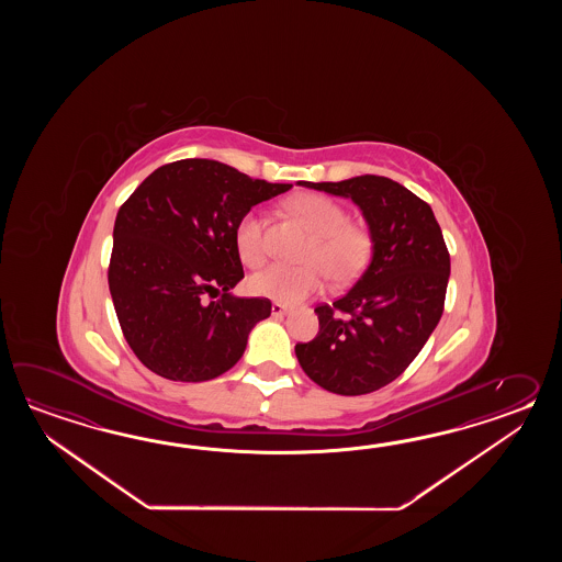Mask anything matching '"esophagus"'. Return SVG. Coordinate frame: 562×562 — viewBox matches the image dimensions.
Here are the masks:
<instances>
[{
    "mask_svg": "<svg viewBox=\"0 0 562 562\" xmlns=\"http://www.w3.org/2000/svg\"><path fill=\"white\" fill-rule=\"evenodd\" d=\"M271 313H273V317H283V315L289 313V307L283 305V303H273V305H271Z\"/></svg>",
    "mask_w": 562,
    "mask_h": 562,
    "instance_id": "34e87169",
    "label": "esophagus"
}]
</instances>
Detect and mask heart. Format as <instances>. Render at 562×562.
<instances>
[{
  "label": "heart",
  "mask_w": 562,
  "mask_h": 562,
  "mask_svg": "<svg viewBox=\"0 0 562 562\" xmlns=\"http://www.w3.org/2000/svg\"><path fill=\"white\" fill-rule=\"evenodd\" d=\"M289 211L315 233L303 252L305 265H269L249 279V289L259 297L277 303H297L322 291L327 273L335 283L356 281L373 257V235L368 227L351 223L349 211L334 199L307 192L289 201ZM235 247L247 267H261L267 259V225L261 211L252 209L235 227Z\"/></svg>",
  "instance_id": "obj_1"
}]
</instances>
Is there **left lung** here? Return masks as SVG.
I'll use <instances>...</instances> for the list:
<instances>
[{
    "label": "left lung",
    "mask_w": 562,
    "mask_h": 562,
    "mask_svg": "<svg viewBox=\"0 0 562 562\" xmlns=\"http://www.w3.org/2000/svg\"><path fill=\"white\" fill-rule=\"evenodd\" d=\"M301 184L358 204L373 257L344 297L315 307L319 331L295 346L299 366L331 394H371L406 371L442 317L450 277L442 228L430 204L385 177Z\"/></svg>",
    "instance_id": "left-lung-1"
}]
</instances>
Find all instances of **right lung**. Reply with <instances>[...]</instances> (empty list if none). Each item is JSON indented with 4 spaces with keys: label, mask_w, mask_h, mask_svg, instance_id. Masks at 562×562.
I'll return each instance as SVG.
<instances>
[{
    "label": "right lung",
    "mask_w": 562,
    "mask_h": 562,
    "mask_svg": "<svg viewBox=\"0 0 562 562\" xmlns=\"http://www.w3.org/2000/svg\"><path fill=\"white\" fill-rule=\"evenodd\" d=\"M289 189L184 158L156 168L120 206L108 286L122 334L148 370L206 382L239 361L271 301L231 295L245 277L235 227Z\"/></svg>",
    "instance_id": "right-lung-1"
}]
</instances>
